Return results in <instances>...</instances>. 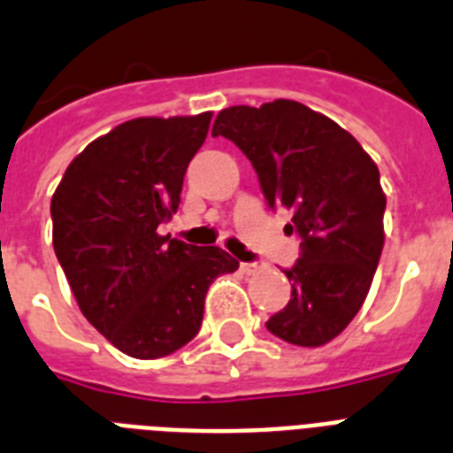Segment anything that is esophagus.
I'll return each instance as SVG.
<instances>
[{
	"instance_id": "obj_1",
	"label": "esophagus",
	"mask_w": 453,
	"mask_h": 453,
	"mask_svg": "<svg viewBox=\"0 0 453 453\" xmlns=\"http://www.w3.org/2000/svg\"><path fill=\"white\" fill-rule=\"evenodd\" d=\"M258 270H260L258 263H242V272H244V274H256Z\"/></svg>"
}]
</instances>
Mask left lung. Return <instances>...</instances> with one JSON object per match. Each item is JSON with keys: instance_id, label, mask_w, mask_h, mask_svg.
<instances>
[{"instance_id": "8db88e82", "label": "left lung", "mask_w": 453, "mask_h": 453, "mask_svg": "<svg viewBox=\"0 0 453 453\" xmlns=\"http://www.w3.org/2000/svg\"><path fill=\"white\" fill-rule=\"evenodd\" d=\"M211 134L251 160L267 204L288 209L286 227L300 234V258L284 270L290 300L265 326L297 347L328 344L358 314L380 265V169L344 127L293 99L223 109Z\"/></svg>"}]
</instances>
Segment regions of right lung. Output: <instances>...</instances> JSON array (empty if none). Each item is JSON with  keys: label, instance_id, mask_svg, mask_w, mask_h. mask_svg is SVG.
Segmentation results:
<instances>
[{"label": "right lung", "instance_id": "add662e5", "mask_svg": "<svg viewBox=\"0 0 453 453\" xmlns=\"http://www.w3.org/2000/svg\"><path fill=\"white\" fill-rule=\"evenodd\" d=\"M209 123L211 111L127 120L73 157L50 200L55 256L81 311L132 358L188 344L211 281L239 267L219 246L157 233Z\"/></svg>", "mask_w": 453, "mask_h": 453}]
</instances>
